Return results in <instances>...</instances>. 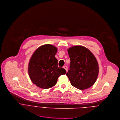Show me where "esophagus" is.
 Here are the masks:
<instances>
[{
  "instance_id": "1",
  "label": "esophagus",
  "mask_w": 120,
  "mask_h": 120,
  "mask_svg": "<svg viewBox=\"0 0 120 120\" xmlns=\"http://www.w3.org/2000/svg\"><path fill=\"white\" fill-rule=\"evenodd\" d=\"M63 68H64L67 71H68V66H63Z\"/></svg>"
}]
</instances>
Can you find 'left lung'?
Segmentation results:
<instances>
[{"label":"left lung","mask_w":120,"mask_h":120,"mask_svg":"<svg viewBox=\"0 0 120 120\" xmlns=\"http://www.w3.org/2000/svg\"><path fill=\"white\" fill-rule=\"evenodd\" d=\"M68 51L70 63L66 75L71 85L80 90L91 87L96 81L99 74V66L95 57L83 46H74Z\"/></svg>","instance_id":"1"}]
</instances>
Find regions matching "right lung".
Wrapping results in <instances>:
<instances>
[{
  "instance_id": "add662e5",
  "label": "right lung",
  "mask_w": 120,
  "mask_h": 120,
  "mask_svg": "<svg viewBox=\"0 0 120 120\" xmlns=\"http://www.w3.org/2000/svg\"><path fill=\"white\" fill-rule=\"evenodd\" d=\"M57 48L46 44L39 47L33 53L29 63L28 73L33 83L37 86L48 89L53 86L58 77L65 75L66 70L59 68L55 57Z\"/></svg>"
}]
</instances>
